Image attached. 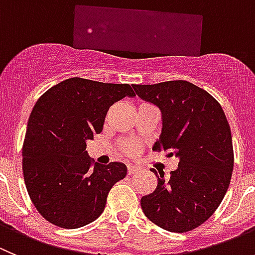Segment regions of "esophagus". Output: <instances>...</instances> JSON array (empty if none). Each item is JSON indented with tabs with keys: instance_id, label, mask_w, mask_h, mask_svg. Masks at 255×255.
Segmentation results:
<instances>
[{
	"instance_id": "obj_1",
	"label": "esophagus",
	"mask_w": 255,
	"mask_h": 255,
	"mask_svg": "<svg viewBox=\"0 0 255 255\" xmlns=\"http://www.w3.org/2000/svg\"><path fill=\"white\" fill-rule=\"evenodd\" d=\"M138 170H139V169L136 166V165H132V164L127 165V173H128V175H132V174H136Z\"/></svg>"
}]
</instances>
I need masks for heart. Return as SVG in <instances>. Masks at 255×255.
Instances as JSON below:
<instances>
[{"mask_svg":"<svg viewBox=\"0 0 255 255\" xmlns=\"http://www.w3.org/2000/svg\"><path fill=\"white\" fill-rule=\"evenodd\" d=\"M119 146H121L123 155L128 156V157H134L138 155L139 150H141V143L137 139H123L121 141Z\"/></svg>","mask_w":255,"mask_h":255,"instance_id":"heart-1","label":"heart"}]
</instances>
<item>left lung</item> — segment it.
Masks as SVG:
<instances>
[{
	"label": "left lung",
	"mask_w": 255,
	"mask_h": 255,
	"mask_svg": "<svg viewBox=\"0 0 255 255\" xmlns=\"http://www.w3.org/2000/svg\"><path fill=\"white\" fill-rule=\"evenodd\" d=\"M133 89L161 111L162 132L153 150L179 159L166 180L164 173L151 169L159 182L141 198L142 211L164 230H193L212 216L230 184L234 148L228 119L211 94L184 80Z\"/></svg>",
	"instance_id": "obj_1"
}]
</instances>
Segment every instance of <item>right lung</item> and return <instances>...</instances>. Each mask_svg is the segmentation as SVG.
Segmentation results:
<instances>
[{
  "label": "right lung",
  "mask_w": 255,
  "mask_h": 255,
  "mask_svg": "<svg viewBox=\"0 0 255 255\" xmlns=\"http://www.w3.org/2000/svg\"><path fill=\"white\" fill-rule=\"evenodd\" d=\"M134 95L129 84L72 77L35 103L22 144V174L33 205L48 222L77 229L102 215L127 166L94 164L86 141L102 132L111 105Z\"/></svg>",
  "instance_id": "right-lung-1"
}]
</instances>
